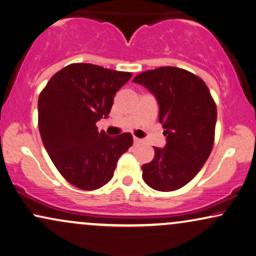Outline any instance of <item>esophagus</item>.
I'll return each mask as SVG.
<instances>
[{"mask_svg": "<svg viewBox=\"0 0 256 256\" xmlns=\"http://www.w3.org/2000/svg\"><path fill=\"white\" fill-rule=\"evenodd\" d=\"M134 144H139V142H142V139H139V138H134Z\"/></svg>", "mask_w": 256, "mask_h": 256, "instance_id": "1", "label": "esophagus"}]
</instances>
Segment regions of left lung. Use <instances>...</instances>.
Listing matches in <instances>:
<instances>
[{
	"label": "left lung",
	"mask_w": 256,
	"mask_h": 256,
	"mask_svg": "<svg viewBox=\"0 0 256 256\" xmlns=\"http://www.w3.org/2000/svg\"><path fill=\"white\" fill-rule=\"evenodd\" d=\"M159 105V122L166 145L154 148V158L142 166L151 188L171 192L188 184L208 159L214 144L216 106L202 78L174 66L137 74Z\"/></svg>",
	"instance_id": "8db88e82"
}]
</instances>
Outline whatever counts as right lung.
Instances as JSON below:
<instances>
[{
	"label": "right lung",
	"mask_w": 256,
	"mask_h": 256,
	"mask_svg": "<svg viewBox=\"0 0 256 256\" xmlns=\"http://www.w3.org/2000/svg\"><path fill=\"white\" fill-rule=\"evenodd\" d=\"M131 72L88 63L54 74L38 98V128L54 165L71 185L100 188L114 176L118 159L134 142L126 132L110 137L96 122L108 118L114 98Z\"/></svg>",
	"instance_id": "1"
}]
</instances>
